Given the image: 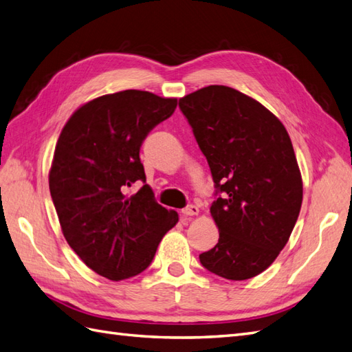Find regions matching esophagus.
<instances>
[{"mask_svg": "<svg viewBox=\"0 0 352 352\" xmlns=\"http://www.w3.org/2000/svg\"><path fill=\"white\" fill-rule=\"evenodd\" d=\"M199 208H197V206H194V204H190V206H186L185 209H182V215L184 217H195V215H199Z\"/></svg>", "mask_w": 352, "mask_h": 352, "instance_id": "obj_1", "label": "esophagus"}]
</instances>
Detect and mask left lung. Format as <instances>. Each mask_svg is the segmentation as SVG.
Masks as SVG:
<instances>
[{
    "label": "left lung",
    "mask_w": 352,
    "mask_h": 352,
    "mask_svg": "<svg viewBox=\"0 0 352 352\" xmlns=\"http://www.w3.org/2000/svg\"><path fill=\"white\" fill-rule=\"evenodd\" d=\"M221 195L210 208L219 241L200 254L215 275H260L284 250L303 200L302 173L284 124L261 102L224 85L179 98Z\"/></svg>",
    "instance_id": "obj_1"
}]
</instances>
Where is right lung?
Listing matches in <instances>:
<instances>
[{"label": "right lung", "instance_id": "1", "mask_svg": "<svg viewBox=\"0 0 352 352\" xmlns=\"http://www.w3.org/2000/svg\"><path fill=\"white\" fill-rule=\"evenodd\" d=\"M177 98L126 89L85 102L56 142L49 190L63 234L91 270L110 280L139 275L177 221L148 185L140 146L153 126L173 115Z\"/></svg>", "mask_w": 352, "mask_h": 352}]
</instances>
